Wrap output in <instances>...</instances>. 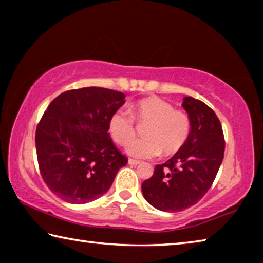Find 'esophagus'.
I'll return each instance as SVG.
<instances>
[{"label":"esophagus","instance_id":"obj_1","mask_svg":"<svg viewBox=\"0 0 263 263\" xmlns=\"http://www.w3.org/2000/svg\"><path fill=\"white\" fill-rule=\"evenodd\" d=\"M127 163L130 164V166H138V164H139L140 162L139 161H137V160H133V159H128V161H127Z\"/></svg>","mask_w":263,"mask_h":263}]
</instances>
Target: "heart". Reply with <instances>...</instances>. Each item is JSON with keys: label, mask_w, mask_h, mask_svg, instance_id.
<instances>
[{"label": "heart", "mask_w": 263, "mask_h": 263, "mask_svg": "<svg viewBox=\"0 0 263 263\" xmlns=\"http://www.w3.org/2000/svg\"><path fill=\"white\" fill-rule=\"evenodd\" d=\"M135 118L141 123H148L146 140L132 142L134 136ZM109 132L118 145H127L126 153L133 158L151 159L162 153L173 155L179 152L190 133L189 116L174 110L172 103L160 97H148L130 106V112L119 109L109 119Z\"/></svg>", "instance_id": "1"}]
</instances>
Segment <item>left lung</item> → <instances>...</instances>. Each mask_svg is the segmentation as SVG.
Here are the masks:
<instances>
[{
  "label": "left lung",
  "mask_w": 263,
  "mask_h": 263,
  "mask_svg": "<svg viewBox=\"0 0 263 263\" xmlns=\"http://www.w3.org/2000/svg\"><path fill=\"white\" fill-rule=\"evenodd\" d=\"M190 119L188 140L179 152L142 182L141 191L151 205L164 212H179L197 203L215 181L225 141L219 119L211 108L194 97H184Z\"/></svg>",
  "instance_id": "8db88e82"
}]
</instances>
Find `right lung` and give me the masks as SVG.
<instances>
[{"instance_id": "right-lung-1", "label": "right lung", "mask_w": 263, "mask_h": 263, "mask_svg": "<svg viewBox=\"0 0 263 263\" xmlns=\"http://www.w3.org/2000/svg\"><path fill=\"white\" fill-rule=\"evenodd\" d=\"M124 103L121 91L87 87L62 92L44 112L35 130L38 164L44 182L62 201H95L126 166L108 133L111 115Z\"/></svg>"}]
</instances>
